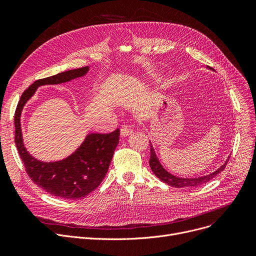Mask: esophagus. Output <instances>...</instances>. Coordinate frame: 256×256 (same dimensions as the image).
<instances>
[{"label": "esophagus", "mask_w": 256, "mask_h": 256, "mask_svg": "<svg viewBox=\"0 0 256 256\" xmlns=\"http://www.w3.org/2000/svg\"><path fill=\"white\" fill-rule=\"evenodd\" d=\"M132 130L128 126H121V128H120L121 137H128V136L132 135Z\"/></svg>", "instance_id": "1"}]
</instances>
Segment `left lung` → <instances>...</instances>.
I'll return each mask as SVG.
<instances>
[{
    "instance_id": "obj_1",
    "label": "left lung",
    "mask_w": 256,
    "mask_h": 256,
    "mask_svg": "<svg viewBox=\"0 0 256 256\" xmlns=\"http://www.w3.org/2000/svg\"><path fill=\"white\" fill-rule=\"evenodd\" d=\"M208 70H212L210 67L208 66ZM230 156H228V158L225 160V163L220 166L216 171H214L210 174H206V176H200V178H178V176H173V174H171L169 171H167L163 165L160 164V160L156 154V150L154 148V146L150 142V169L154 173V176L160 178L162 182H166L167 184L171 186H174V188H195V186H199L201 184H204L206 182H208V180H210L212 178H214L216 176H218V174L224 170L228 160H230Z\"/></svg>"
}]
</instances>
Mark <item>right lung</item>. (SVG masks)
I'll list each match as a JSON object with an SVG mask.
<instances>
[{"instance_id":"right-lung-1","label":"right lung","mask_w":256,"mask_h":256,"mask_svg":"<svg viewBox=\"0 0 256 256\" xmlns=\"http://www.w3.org/2000/svg\"><path fill=\"white\" fill-rule=\"evenodd\" d=\"M89 68L85 66L35 80L22 94L16 111L14 140L26 173L42 190L60 198H83L100 184L119 142V130L110 134L90 132L68 156L54 162H44L34 158L24 146L20 117L26 104L33 98L38 87L70 82L86 76Z\"/></svg>"}]
</instances>
